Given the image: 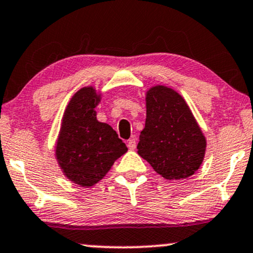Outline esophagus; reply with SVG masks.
<instances>
[{"instance_id":"esophagus-1","label":"esophagus","mask_w":253,"mask_h":253,"mask_svg":"<svg viewBox=\"0 0 253 253\" xmlns=\"http://www.w3.org/2000/svg\"><path fill=\"white\" fill-rule=\"evenodd\" d=\"M127 148H129L130 150H135V149H136V138H135V137H132V138H130L129 141H127Z\"/></svg>"}]
</instances>
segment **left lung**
<instances>
[{
    "mask_svg": "<svg viewBox=\"0 0 253 253\" xmlns=\"http://www.w3.org/2000/svg\"><path fill=\"white\" fill-rule=\"evenodd\" d=\"M145 107L138 155L165 179L189 178L204 161L207 138L188 103L176 90L157 84L146 90Z\"/></svg>",
    "mask_w": 253,
    "mask_h": 253,
    "instance_id": "8db88e82",
    "label": "left lung"
}]
</instances>
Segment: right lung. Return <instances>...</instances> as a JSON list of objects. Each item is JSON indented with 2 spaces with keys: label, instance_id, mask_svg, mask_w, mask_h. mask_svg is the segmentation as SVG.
Listing matches in <instances>:
<instances>
[{
  "label": "right lung",
  "instance_id": "obj_1",
  "mask_svg": "<svg viewBox=\"0 0 253 253\" xmlns=\"http://www.w3.org/2000/svg\"><path fill=\"white\" fill-rule=\"evenodd\" d=\"M102 91L93 85L81 88L63 112L55 145V157L65 177L84 188L97 184L115 161L127 151L126 145L107 123L97 120L95 108Z\"/></svg>",
  "mask_w": 253,
  "mask_h": 253
}]
</instances>
